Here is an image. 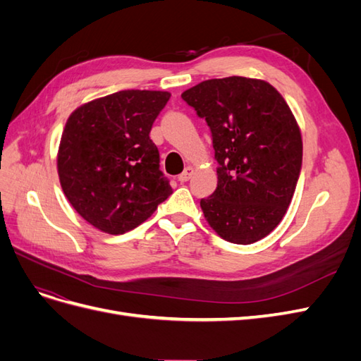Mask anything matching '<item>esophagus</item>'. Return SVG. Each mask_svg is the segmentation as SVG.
I'll return each mask as SVG.
<instances>
[{
    "label": "esophagus",
    "mask_w": 361,
    "mask_h": 361,
    "mask_svg": "<svg viewBox=\"0 0 361 361\" xmlns=\"http://www.w3.org/2000/svg\"><path fill=\"white\" fill-rule=\"evenodd\" d=\"M191 176H192V169L191 167H187V169H185L180 174H179V176H178V180L179 182H188L190 179H191Z\"/></svg>",
    "instance_id": "34e87169"
}]
</instances>
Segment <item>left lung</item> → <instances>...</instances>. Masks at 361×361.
I'll return each instance as SVG.
<instances>
[{
  "instance_id": "8db88e82",
  "label": "left lung",
  "mask_w": 361,
  "mask_h": 361,
  "mask_svg": "<svg viewBox=\"0 0 361 361\" xmlns=\"http://www.w3.org/2000/svg\"><path fill=\"white\" fill-rule=\"evenodd\" d=\"M211 129L218 183L202 199L204 218L223 239L253 244L285 216L302 164L301 133L269 82L244 76L207 80L182 93Z\"/></svg>"
}]
</instances>
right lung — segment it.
<instances>
[{
  "label": "right lung",
  "mask_w": 361,
  "mask_h": 361,
  "mask_svg": "<svg viewBox=\"0 0 361 361\" xmlns=\"http://www.w3.org/2000/svg\"><path fill=\"white\" fill-rule=\"evenodd\" d=\"M169 99V92L122 90L68 118L57 158L60 183L75 211L99 231H133L171 194L149 137Z\"/></svg>",
  "instance_id": "obj_1"
}]
</instances>
